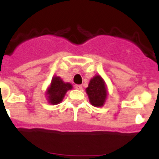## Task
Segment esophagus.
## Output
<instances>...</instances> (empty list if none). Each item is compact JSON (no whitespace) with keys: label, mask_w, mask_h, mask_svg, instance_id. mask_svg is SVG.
<instances>
[{"label":"esophagus","mask_w":159,"mask_h":159,"mask_svg":"<svg viewBox=\"0 0 159 159\" xmlns=\"http://www.w3.org/2000/svg\"><path fill=\"white\" fill-rule=\"evenodd\" d=\"M75 88L77 90H81L82 89V86H81L80 84H76L75 86Z\"/></svg>","instance_id":"esophagus-1"}]
</instances>
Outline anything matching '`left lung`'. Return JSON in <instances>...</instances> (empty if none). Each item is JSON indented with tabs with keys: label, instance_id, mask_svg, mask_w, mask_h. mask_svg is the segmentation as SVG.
Wrapping results in <instances>:
<instances>
[{
	"label": "left lung",
	"instance_id": "left-lung-1",
	"mask_svg": "<svg viewBox=\"0 0 159 159\" xmlns=\"http://www.w3.org/2000/svg\"><path fill=\"white\" fill-rule=\"evenodd\" d=\"M86 92L89 97V101L93 106H102L106 99L107 91L102 77L96 75L92 79L86 88Z\"/></svg>",
	"mask_w": 159,
	"mask_h": 159
}]
</instances>
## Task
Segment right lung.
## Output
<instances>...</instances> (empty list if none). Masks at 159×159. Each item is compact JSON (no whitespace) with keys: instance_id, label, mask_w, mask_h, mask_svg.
Here are the masks:
<instances>
[{"instance_id":"add662e5","label":"right lung","mask_w":159,"mask_h":159,"mask_svg":"<svg viewBox=\"0 0 159 159\" xmlns=\"http://www.w3.org/2000/svg\"><path fill=\"white\" fill-rule=\"evenodd\" d=\"M71 88L72 86L71 84L64 83L58 76L53 77L51 85L47 92L48 102L51 104H57L63 100L66 92Z\"/></svg>"}]
</instances>
